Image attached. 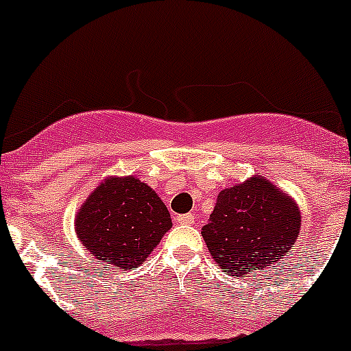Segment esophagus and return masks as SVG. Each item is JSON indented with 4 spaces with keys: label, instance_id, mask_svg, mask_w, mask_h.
Listing matches in <instances>:
<instances>
[{
    "label": "esophagus",
    "instance_id": "esophagus-1",
    "mask_svg": "<svg viewBox=\"0 0 351 351\" xmlns=\"http://www.w3.org/2000/svg\"><path fill=\"white\" fill-rule=\"evenodd\" d=\"M193 221H195V214H191V213L178 216V223H181V225H191Z\"/></svg>",
    "mask_w": 351,
    "mask_h": 351
}]
</instances>
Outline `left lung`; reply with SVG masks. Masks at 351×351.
<instances>
[{
	"label": "left lung",
	"mask_w": 351,
	"mask_h": 351,
	"mask_svg": "<svg viewBox=\"0 0 351 351\" xmlns=\"http://www.w3.org/2000/svg\"><path fill=\"white\" fill-rule=\"evenodd\" d=\"M300 221L290 195L263 176H253L218 195L202 237L226 274L255 280L293 250Z\"/></svg>",
	"instance_id": "8db88e82"
}]
</instances>
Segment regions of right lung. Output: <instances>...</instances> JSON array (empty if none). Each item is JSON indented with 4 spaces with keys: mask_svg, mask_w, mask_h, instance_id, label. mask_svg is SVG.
Instances as JSON below:
<instances>
[{
    "mask_svg": "<svg viewBox=\"0 0 351 351\" xmlns=\"http://www.w3.org/2000/svg\"><path fill=\"white\" fill-rule=\"evenodd\" d=\"M73 225L96 260L130 271L153 253L172 218L151 186L135 176H108L80 206Z\"/></svg>",
    "mask_w": 351,
    "mask_h": 351,
    "instance_id": "right-lung-1",
    "label": "right lung"
}]
</instances>
